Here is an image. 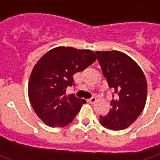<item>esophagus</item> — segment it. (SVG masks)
I'll list each match as a JSON object with an SVG mask.
<instances>
[{"label":"esophagus","instance_id":"esophagus-1","mask_svg":"<svg viewBox=\"0 0 160 160\" xmlns=\"http://www.w3.org/2000/svg\"><path fill=\"white\" fill-rule=\"evenodd\" d=\"M88 102H89V103H94V102H97V98L96 97H91L89 99H88Z\"/></svg>","mask_w":160,"mask_h":160}]
</instances>
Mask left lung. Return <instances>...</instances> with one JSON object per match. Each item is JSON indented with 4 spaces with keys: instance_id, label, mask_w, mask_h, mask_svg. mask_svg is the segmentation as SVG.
Returning a JSON list of instances; mask_svg holds the SVG:
<instances>
[{
    "instance_id": "left-lung-1",
    "label": "left lung",
    "mask_w": 160,
    "mask_h": 160,
    "mask_svg": "<svg viewBox=\"0 0 160 160\" xmlns=\"http://www.w3.org/2000/svg\"><path fill=\"white\" fill-rule=\"evenodd\" d=\"M97 60L113 90L111 110L100 116V123L112 130L128 128L145 106L147 81L135 61L119 51H97Z\"/></svg>"
}]
</instances>
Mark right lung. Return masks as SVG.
I'll return each instance as SVG.
<instances>
[{"instance_id": "obj_1", "label": "right lung", "mask_w": 160, "mask_h": 160, "mask_svg": "<svg viewBox=\"0 0 160 160\" xmlns=\"http://www.w3.org/2000/svg\"><path fill=\"white\" fill-rule=\"evenodd\" d=\"M96 59L91 50L58 47L37 62L31 73L28 95L32 109L45 124L62 128L73 120L86 100L65 91L74 86L73 75Z\"/></svg>"}]
</instances>
